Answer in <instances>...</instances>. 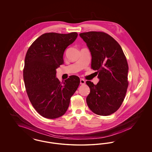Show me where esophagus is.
<instances>
[{
    "instance_id": "esophagus-1",
    "label": "esophagus",
    "mask_w": 152,
    "mask_h": 152,
    "mask_svg": "<svg viewBox=\"0 0 152 152\" xmlns=\"http://www.w3.org/2000/svg\"><path fill=\"white\" fill-rule=\"evenodd\" d=\"M86 84V81L83 79H80V84L81 85H84Z\"/></svg>"
}]
</instances>
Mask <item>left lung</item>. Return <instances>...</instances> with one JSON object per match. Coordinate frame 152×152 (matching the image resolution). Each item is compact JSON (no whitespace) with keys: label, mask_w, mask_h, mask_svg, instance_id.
<instances>
[{"label":"left lung","mask_w":152,"mask_h":152,"mask_svg":"<svg viewBox=\"0 0 152 152\" xmlns=\"http://www.w3.org/2000/svg\"><path fill=\"white\" fill-rule=\"evenodd\" d=\"M91 56V68L97 71L99 83L87 81L90 88L87 105L96 115L108 116L121 105L128 87V64L123 50L116 40L102 32L81 33Z\"/></svg>","instance_id":"8db88e82"}]
</instances>
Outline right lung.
<instances>
[{"label": "right lung", "instance_id": "1", "mask_svg": "<svg viewBox=\"0 0 152 152\" xmlns=\"http://www.w3.org/2000/svg\"><path fill=\"white\" fill-rule=\"evenodd\" d=\"M77 35V32L44 34L27 52L23 69L26 92L34 108L45 118L63 116L79 86L77 76H70L63 83L56 77V69L63 64L65 49Z\"/></svg>", "mask_w": 152, "mask_h": 152}]
</instances>
